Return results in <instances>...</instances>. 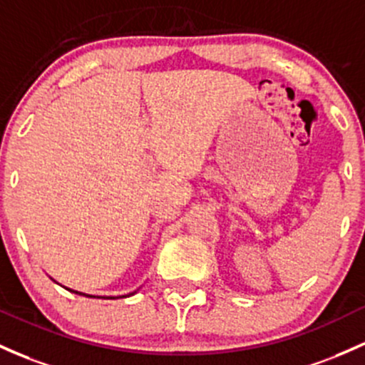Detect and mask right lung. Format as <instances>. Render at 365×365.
<instances>
[{"label": "right lung", "mask_w": 365, "mask_h": 365, "mask_svg": "<svg viewBox=\"0 0 365 365\" xmlns=\"http://www.w3.org/2000/svg\"><path fill=\"white\" fill-rule=\"evenodd\" d=\"M67 291H71V293H76V294H81V296H86V298H95V296H91V294H85V293H79V291H72V289H69V287H66ZM135 293H137V291H135ZM135 293H130V294H126V296H133ZM126 296H119V298H126Z\"/></svg>", "instance_id": "obj_1"}]
</instances>
